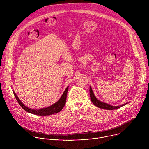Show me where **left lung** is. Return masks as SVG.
Here are the masks:
<instances>
[{"instance_id": "1", "label": "left lung", "mask_w": 149, "mask_h": 149, "mask_svg": "<svg viewBox=\"0 0 149 149\" xmlns=\"http://www.w3.org/2000/svg\"><path fill=\"white\" fill-rule=\"evenodd\" d=\"M90 99L91 101H92V102L97 107H98V108L100 109H102L104 110H115V109H119L120 107H122V106L127 104V103L124 104L123 105H121L120 106H113L111 105H109L107 103H105L103 102H101L100 101H99L94 95L93 91L92 90L91 87H90Z\"/></svg>"}]
</instances>
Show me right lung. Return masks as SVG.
Masks as SVG:
<instances>
[{"mask_svg": "<svg viewBox=\"0 0 149 149\" xmlns=\"http://www.w3.org/2000/svg\"><path fill=\"white\" fill-rule=\"evenodd\" d=\"M68 90V87H67V88L65 89L64 92H63V93L60 99L56 102H55L54 104L52 105L51 106H49V107H48L42 109L40 110H33V109H31L27 107L26 106H25L24 104H23V103L20 101V100L17 97L16 94H15V93L13 91V94H14L16 100L17 101L19 105H20V107H22L24 110H25L26 111H27L29 113L33 114H35L37 116H49L51 114H55V113H59V111H61V110L63 108V107H64V105L65 104Z\"/></svg>", "mask_w": 149, "mask_h": 149, "instance_id": "right-lung-1", "label": "right lung"}]
</instances>
